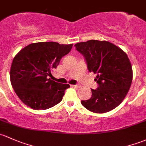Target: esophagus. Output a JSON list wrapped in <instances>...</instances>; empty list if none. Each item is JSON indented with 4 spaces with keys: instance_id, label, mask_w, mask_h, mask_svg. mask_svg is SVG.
Listing matches in <instances>:
<instances>
[{
    "instance_id": "1",
    "label": "esophagus",
    "mask_w": 146,
    "mask_h": 146,
    "mask_svg": "<svg viewBox=\"0 0 146 146\" xmlns=\"http://www.w3.org/2000/svg\"><path fill=\"white\" fill-rule=\"evenodd\" d=\"M70 86H71V87H75V88H78V87H80V86L78 85H71Z\"/></svg>"
}]
</instances>
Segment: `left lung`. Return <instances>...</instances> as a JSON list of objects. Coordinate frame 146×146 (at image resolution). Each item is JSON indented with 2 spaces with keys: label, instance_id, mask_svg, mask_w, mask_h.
I'll list each match as a JSON object with an SVG mask.
<instances>
[{
  "label": "left lung",
  "instance_id": "obj_1",
  "mask_svg": "<svg viewBox=\"0 0 146 146\" xmlns=\"http://www.w3.org/2000/svg\"><path fill=\"white\" fill-rule=\"evenodd\" d=\"M76 50L85 57L89 71L96 74L99 85L92 90V97L81 101L90 111L104 113L119 106L131 87L132 66L127 54L122 49L106 40H90L78 42Z\"/></svg>",
  "mask_w": 146,
  "mask_h": 146
}]
</instances>
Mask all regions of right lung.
I'll use <instances>...</instances> for the list:
<instances>
[{"instance_id": "obj_1", "label": "right lung", "mask_w": 146, "mask_h": 146, "mask_svg": "<svg viewBox=\"0 0 146 146\" xmlns=\"http://www.w3.org/2000/svg\"><path fill=\"white\" fill-rule=\"evenodd\" d=\"M72 47L73 44L60 45L56 42H35L15 55L10 68V82L25 105L34 110H45L62 100L70 85L56 82L48 77Z\"/></svg>"}]
</instances>
